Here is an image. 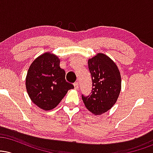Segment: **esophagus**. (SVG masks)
<instances>
[{
  "mask_svg": "<svg viewBox=\"0 0 153 153\" xmlns=\"http://www.w3.org/2000/svg\"><path fill=\"white\" fill-rule=\"evenodd\" d=\"M78 87H79V85H78V82H75V83H74V88H75V89H78Z\"/></svg>",
  "mask_w": 153,
  "mask_h": 153,
  "instance_id": "1",
  "label": "esophagus"
}]
</instances>
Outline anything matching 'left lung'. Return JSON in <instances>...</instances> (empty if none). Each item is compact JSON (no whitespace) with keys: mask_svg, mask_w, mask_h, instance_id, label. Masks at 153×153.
Returning <instances> with one entry per match:
<instances>
[{"mask_svg":"<svg viewBox=\"0 0 153 153\" xmlns=\"http://www.w3.org/2000/svg\"><path fill=\"white\" fill-rule=\"evenodd\" d=\"M92 77V91L88 96H82L85 107L94 115H101L117 102L122 88V79L116 63L103 53L88 61Z\"/></svg>","mask_w":153,"mask_h":153,"instance_id":"left-lung-1","label":"left lung"}]
</instances>
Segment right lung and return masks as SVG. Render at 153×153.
<instances>
[{"instance_id": "1", "label": "right lung", "mask_w": 153, "mask_h": 153, "mask_svg": "<svg viewBox=\"0 0 153 153\" xmlns=\"http://www.w3.org/2000/svg\"><path fill=\"white\" fill-rule=\"evenodd\" d=\"M59 62L56 54L47 52L36 57L28 70L26 91L31 101L41 109H53L68 91L74 88L65 80V72Z\"/></svg>"}]
</instances>
